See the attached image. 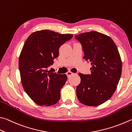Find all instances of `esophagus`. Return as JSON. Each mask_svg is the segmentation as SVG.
Here are the masks:
<instances>
[{
    "label": "esophagus",
    "instance_id": "esophagus-1",
    "mask_svg": "<svg viewBox=\"0 0 132 132\" xmlns=\"http://www.w3.org/2000/svg\"><path fill=\"white\" fill-rule=\"evenodd\" d=\"M73 73L72 72H71V71H68V72H67V73H66V75L68 76V77H70L71 75H73Z\"/></svg>",
    "mask_w": 132,
    "mask_h": 132
}]
</instances>
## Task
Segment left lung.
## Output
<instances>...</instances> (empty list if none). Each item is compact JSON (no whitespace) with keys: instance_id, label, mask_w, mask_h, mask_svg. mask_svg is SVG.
<instances>
[{"instance_id":"left-lung-1","label":"left lung","mask_w":132,"mask_h":132,"mask_svg":"<svg viewBox=\"0 0 132 132\" xmlns=\"http://www.w3.org/2000/svg\"><path fill=\"white\" fill-rule=\"evenodd\" d=\"M82 45L86 61L90 62V74L79 73L81 82L76 95L81 103L97 106L111 97L117 89L122 72V61L111 37L91 31L75 36Z\"/></svg>"}]
</instances>
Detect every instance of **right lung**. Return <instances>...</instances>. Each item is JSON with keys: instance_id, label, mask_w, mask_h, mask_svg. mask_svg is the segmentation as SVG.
Masks as SVG:
<instances>
[{"instance_id": "add662e5", "label": "right lung", "mask_w": 132, "mask_h": 132, "mask_svg": "<svg viewBox=\"0 0 132 132\" xmlns=\"http://www.w3.org/2000/svg\"><path fill=\"white\" fill-rule=\"evenodd\" d=\"M73 36L42 30L32 33L26 39L19 58V70L25 92L38 105L51 106L61 99V90L68 77L47 68L58 58L60 47Z\"/></svg>"}]
</instances>
